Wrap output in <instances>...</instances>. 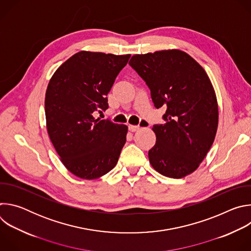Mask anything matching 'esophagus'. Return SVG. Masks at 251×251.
<instances>
[{"mask_svg": "<svg viewBox=\"0 0 251 251\" xmlns=\"http://www.w3.org/2000/svg\"><path fill=\"white\" fill-rule=\"evenodd\" d=\"M142 124H143V126H149V124H148L146 121H142ZM128 128H129V130H130L131 132H136V131H138V130L140 129V126H137V125H129Z\"/></svg>", "mask_w": 251, "mask_h": 251, "instance_id": "esophagus-1", "label": "esophagus"}]
</instances>
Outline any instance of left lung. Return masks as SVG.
Returning a JSON list of instances; mask_svg holds the SVG:
<instances>
[{
    "label": "left lung",
    "mask_w": 251,
    "mask_h": 251,
    "mask_svg": "<svg viewBox=\"0 0 251 251\" xmlns=\"http://www.w3.org/2000/svg\"><path fill=\"white\" fill-rule=\"evenodd\" d=\"M129 64L146 82L156 108H166L165 123L153 125L150 164L169 177L193 173L210 149L219 123L217 96L204 69L177 50L136 54Z\"/></svg>",
    "instance_id": "1"
}]
</instances>
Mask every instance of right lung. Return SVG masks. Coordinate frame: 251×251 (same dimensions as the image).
Returning <instances> with one entry per match:
<instances>
[{
	"label": "right lung",
	"instance_id": "add662e5",
	"mask_svg": "<svg viewBox=\"0 0 251 251\" xmlns=\"http://www.w3.org/2000/svg\"><path fill=\"white\" fill-rule=\"evenodd\" d=\"M130 54L79 51L62 63L48 85L45 110L50 141L66 169L92 180L111 171L127 126L94 114L108 108L107 94Z\"/></svg>",
	"mask_w": 251,
	"mask_h": 251
}]
</instances>
